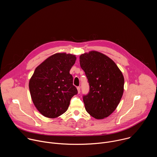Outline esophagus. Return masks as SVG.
<instances>
[{"instance_id": "1", "label": "esophagus", "mask_w": 157, "mask_h": 157, "mask_svg": "<svg viewBox=\"0 0 157 157\" xmlns=\"http://www.w3.org/2000/svg\"><path fill=\"white\" fill-rule=\"evenodd\" d=\"M77 89H78V93L79 94L80 92H81V89H80V87H77Z\"/></svg>"}]
</instances>
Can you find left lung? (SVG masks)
I'll return each mask as SVG.
<instances>
[{
    "mask_svg": "<svg viewBox=\"0 0 157 157\" xmlns=\"http://www.w3.org/2000/svg\"><path fill=\"white\" fill-rule=\"evenodd\" d=\"M81 68L89 84V92L83 96L87 113L96 119L110 116L117 108L124 93V78L110 58L96 51L79 56Z\"/></svg>",
    "mask_w": 157,
    "mask_h": 157,
    "instance_id": "8db88e82",
    "label": "left lung"
}]
</instances>
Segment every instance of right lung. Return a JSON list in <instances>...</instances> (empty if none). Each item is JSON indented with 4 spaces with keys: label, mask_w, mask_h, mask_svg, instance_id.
Masks as SVG:
<instances>
[{
    "label": "right lung",
    "mask_w": 157,
    "mask_h": 157,
    "mask_svg": "<svg viewBox=\"0 0 157 157\" xmlns=\"http://www.w3.org/2000/svg\"><path fill=\"white\" fill-rule=\"evenodd\" d=\"M74 55L58 53L37 66L29 81L32 101L44 117L56 118L68 110L70 100L78 94L70 73L75 63Z\"/></svg>",
    "instance_id": "add662e5"
}]
</instances>
